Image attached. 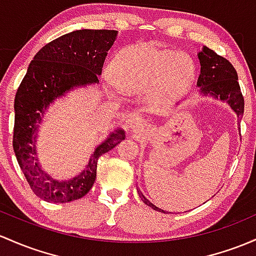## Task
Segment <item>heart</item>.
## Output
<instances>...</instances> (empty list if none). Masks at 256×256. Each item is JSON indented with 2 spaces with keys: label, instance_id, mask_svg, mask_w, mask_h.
Returning <instances> with one entry per match:
<instances>
[{
  "label": "heart",
  "instance_id": "b5f03b06",
  "mask_svg": "<svg viewBox=\"0 0 256 256\" xmlns=\"http://www.w3.org/2000/svg\"><path fill=\"white\" fill-rule=\"evenodd\" d=\"M115 82L124 91L153 87L156 94L184 87L193 75V62L184 52L162 50L150 44L128 47L112 63Z\"/></svg>",
  "mask_w": 256,
  "mask_h": 256
}]
</instances>
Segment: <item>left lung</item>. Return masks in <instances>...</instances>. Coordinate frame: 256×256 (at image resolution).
Returning <instances> with one entry per match:
<instances>
[{
  "label": "left lung",
  "instance_id": "obj_1",
  "mask_svg": "<svg viewBox=\"0 0 256 256\" xmlns=\"http://www.w3.org/2000/svg\"><path fill=\"white\" fill-rule=\"evenodd\" d=\"M200 62V74L198 76V86L202 87L204 94H212L221 100H226L233 110L240 118L244 113V98L238 84V75L236 69L226 58L221 57L212 50L203 46L198 53ZM140 198L143 203L153 208L156 212H162L158 206H153L141 192Z\"/></svg>",
  "mask_w": 256,
  "mask_h": 256
}]
</instances>
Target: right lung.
Instances as JSON below:
<instances>
[{"mask_svg": "<svg viewBox=\"0 0 256 256\" xmlns=\"http://www.w3.org/2000/svg\"><path fill=\"white\" fill-rule=\"evenodd\" d=\"M115 30H76L44 44L36 53L14 98L13 150L25 178L36 196L53 203L76 200L94 184L97 162L125 138L122 130L100 144L86 169L69 181H56L44 172L36 158V130L53 100L74 86L98 82Z\"/></svg>", "mask_w": 256, "mask_h": 256, "instance_id": "obj_1", "label": "right lung"}]
</instances>
